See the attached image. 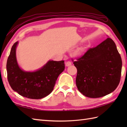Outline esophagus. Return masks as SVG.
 Returning a JSON list of instances; mask_svg holds the SVG:
<instances>
[{
    "instance_id": "1",
    "label": "esophagus",
    "mask_w": 127,
    "mask_h": 127,
    "mask_svg": "<svg viewBox=\"0 0 127 127\" xmlns=\"http://www.w3.org/2000/svg\"><path fill=\"white\" fill-rule=\"evenodd\" d=\"M71 64H72L71 62H70V61H67V62H65V65H66V66H70V65H71Z\"/></svg>"
}]
</instances>
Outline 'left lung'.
<instances>
[{"instance_id":"left-lung-1","label":"left lung","mask_w":127,"mask_h":127,"mask_svg":"<svg viewBox=\"0 0 127 127\" xmlns=\"http://www.w3.org/2000/svg\"><path fill=\"white\" fill-rule=\"evenodd\" d=\"M76 60L73 63L77 70L76 85L83 95L100 98L112 92L119 85L122 59L110 37L89 48Z\"/></svg>"}]
</instances>
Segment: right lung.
<instances>
[{"mask_svg":"<svg viewBox=\"0 0 127 127\" xmlns=\"http://www.w3.org/2000/svg\"><path fill=\"white\" fill-rule=\"evenodd\" d=\"M18 42L11 49L6 64L7 80L12 90L27 98L39 99L52 92L58 76L65 69L64 61H49L35 71H25L18 66L16 56Z\"/></svg>","mask_w":127,"mask_h":127,"instance_id":"1","label":"right lung"}]
</instances>
